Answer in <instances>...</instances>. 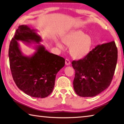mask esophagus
<instances>
[{
  "instance_id": "1",
  "label": "esophagus",
  "mask_w": 124,
  "mask_h": 124,
  "mask_svg": "<svg viewBox=\"0 0 124 124\" xmlns=\"http://www.w3.org/2000/svg\"><path fill=\"white\" fill-rule=\"evenodd\" d=\"M71 63H70V60H69V59H65V64L66 65H69Z\"/></svg>"
}]
</instances>
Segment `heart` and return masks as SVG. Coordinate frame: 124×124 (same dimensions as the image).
I'll return each mask as SVG.
<instances>
[{
	"instance_id": "1",
	"label": "heart",
	"mask_w": 124,
	"mask_h": 124,
	"mask_svg": "<svg viewBox=\"0 0 124 124\" xmlns=\"http://www.w3.org/2000/svg\"><path fill=\"white\" fill-rule=\"evenodd\" d=\"M62 42L70 46L71 55L75 59H81L89 53L93 42L92 37L81 30H76L66 34L62 38ZM56 45L61 49L64 46L60 41L56 40Z\"/></svg>"
}]
</instances>
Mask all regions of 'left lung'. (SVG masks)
<instances>
[{
  "label": "left lung",
  "mask_w": 124,
  "mask_h": 124,
  "mask_svg": "<svg viewBox=\"0 0 124 124\" xmlns=\"http://www.w3.org/2000/svg\"><path fill=\"white\" fill-rule=\"evenodd\" d=\"M118 49L115 42L98 45L87 55L73 61V88L82 97H93L109 86L116 70Z\"/></svg>",
  "instance_id": "1"
}]
</instances>
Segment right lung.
I'll list each match as a JSON object with an SVG mask.
<instances>
[{
  "label": "right lung",
  "mask_w": 124,
  "mask_h": 124,
  "mask_svg": "<svg viewBox=\"0 0 124 124\" xmlns=\"http://www.w3.org/2000/svg\"><path fill=\"white\" fill-rule=\"evenodd\" d=\"M36 30L22 25L15 32L11 41L8 57L10 66L14 81L19 89L34 97L45 98L53 92L56 75L65 65V59L51 53L44 46ZM34 46L36 51L29 56L24 55L19 47L18 41Z\"/></svg>",
  "instance_id": "1"
}]
</instances>
